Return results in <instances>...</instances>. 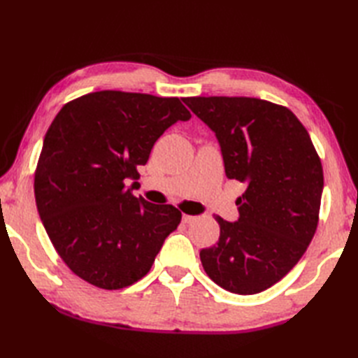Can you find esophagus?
<instances>
[{
  "mask_svg": "<svg viewBox=\"0 0 358 358\" xmlns=\"http://www.w3.org/2000/svg\"><path fill=\"white\" fill-rule=\"evenodd\" d=\"M181 220H183V223H191L195 220V217L192 215H187V214H183V217H181Z\"/></svg>",
  "mask_w": 358,
  "mask_h": 358,
  "instance_id": "34e87169",
  "label": "esophagus"
}]
</instances>
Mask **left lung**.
<instances>
[{
	"label": "left lung",
	"instance_id": "1",
	"mask_svg": "<svg viewBox=\"0 0 358 358\" xmlns=\"http://www.w3.org/2000/svg\"><path fill=\"white\" fill-rule=\"evenodd\" d=\"M185 104L215 134L229 180L246 185L240 218L215 217L220 238L200 250L212 281L234 294L264 291L283 278L313 240L323 169L294 113L248 96H191Z\"/></svg>",
	"mask_w": 358,
	"mask_h": 358
}]
</instances>
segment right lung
<instances>
[{
  "label": "right lung",
  "instance_id": "obj_1",
  "mask_svg": "<svg viewBox=\"0 0 358 358\" xmlns=\"http://www.w3.org/2000/svg\"><path fill=\"white\" fill-rule=\"evenodd\" d=\"M189 118L178 98L101 90L67 103L52 121L35 200L53 248L80 278L121 289L149 272L181 212L136 199L124 181L164 131Z\"/></svg>",
  "mask_w": 358,
  "mask_h": 358
}]
</instances>
